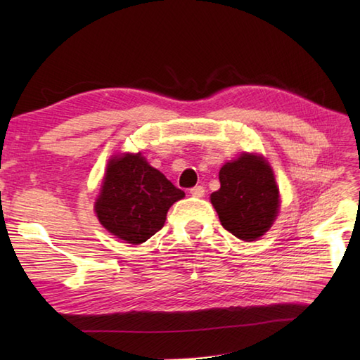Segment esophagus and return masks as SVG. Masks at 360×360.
I'll use <instances>...</instances> for the list:
<instances>
[{
	"label": "esophagus",
	"instance_id": "obj_1",
	"mask_svg": "<svg viewBox=\"0 0 360 360\" xmlns=\"http://www.w3.org/2000/svg\"><path fill=\"white\" fill-rule=\"evenodd\" d=\"M205 193V190L202 186H196L193 188H190V195H192L193 198H202Z\"/></svg>",
	"mask_w": 360,
	"mask_h": 360
}]
</instances>
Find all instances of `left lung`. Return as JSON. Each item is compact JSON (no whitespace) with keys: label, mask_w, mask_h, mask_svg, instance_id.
<instances>
[{"label":"left lung","mask_w":360,"mask_h":360,"mask_svg":"<svg viewBox=\"0 0 360 360\" xmlns=\"http://www.w3.org/2000/svg\"><path fill=\"white\" fill-rule=\"evenodd\" d=\"M221 187L210 195L221 224L243 241L263 236L277 218L278 187L263 156L243 155L219 170Z\"/></svg>","instance_id":"obj_1"}]
</instances>
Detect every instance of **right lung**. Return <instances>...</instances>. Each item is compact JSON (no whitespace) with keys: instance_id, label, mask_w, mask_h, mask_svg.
Returning a JSON list of instances; mask_svg holds the SVG:
<instances>
[{"instance_id":"obj_1","label":"right lung","mask_w":360,"mask_h":360,"mask_svg":"<svg viewBox=\"0 0 360 360\" xmlns=\"http://www.w3.org/2000/svg\"><path fill=\"white\" fill-rule=\"evenodd\" d=\"M184 196L141 153H125L108 162L94 210L110 233L141 244L162 229L168 209Z\"/></svg>"}]
</instances>
